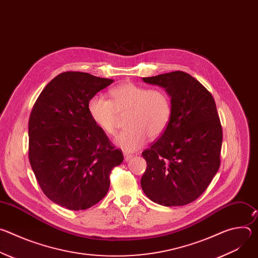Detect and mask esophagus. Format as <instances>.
<instances>
[{"mask_svg": "<svg viewBox=\"0 0 258 258\" xmlns=\"http://www.w3.org/2000/svg\"><path fill=\"white\" fill-rule=\"evenodd\" d=\"M132 158H133V155H131V154H126V153L124 154V160H125V161H130Z\"/></svg>", "mask_w": 258, "mask_h": 258, "instance_id": "34e87169", "label": "esophagus"}]
</instances>
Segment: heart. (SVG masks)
<instances>
[{
  "mask_svg": "<svg viewBox=\"0 0 258 258\" xmlns=\"http://www.w3.org/2000/svg\"><path fill=\"white\" fill-rule=\"evenodd\" d=\"M110 100L101 95L88 102V111L95 124L108 136H114L118 115L123 116V130L115 143L126 152L139 150L150 139L159 138L169 124L172 105L168 94L161 89H148L132 82L109 91Z\"/></svg>",
  "mask_w": 258,
  "mask_h": 258,
  "instance_id": "b5f03b06",
  "label": "heart"
}]
</instances>
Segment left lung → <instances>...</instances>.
<instances>
[{"mask_svg": "<svg viewBox=\"0 0 258 258\" xmlns=\"http://www.w3.org/2000/svg\"><path fill=\"white\" fill-rule=\"evenodd\" d=\"M147 84L165 89L172 105L168 126L142 155L146 196L163 206H182L207 189L220 164L223 130L212 95L183 71L151 78Z\"/></svg>", "mask_w": 258, "mask_h": 258, "instance_id": "left-lung-1", "label": "left lung"}]
</instances>
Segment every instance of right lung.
Listing matches in <instances>:
<instances>
[{
  "label": "right lung",
  "mask_w": 258,
  "mask_h": 258,
  "mask_svg": "<svg viewBox=\"0 0 258 258\" xmlns=\"http://www.w3.org/2000/svg\"><path fill=\"white\" fill-rule=\"evenodd\" d=\"M113 80L80 71L54 78L36 99L28 121V158L44 194L70 210L102 200L110 173L123 161L91 118L88 102Z\"/></svg>",
  "instance_id": "obj_1"
}]
</instances>
